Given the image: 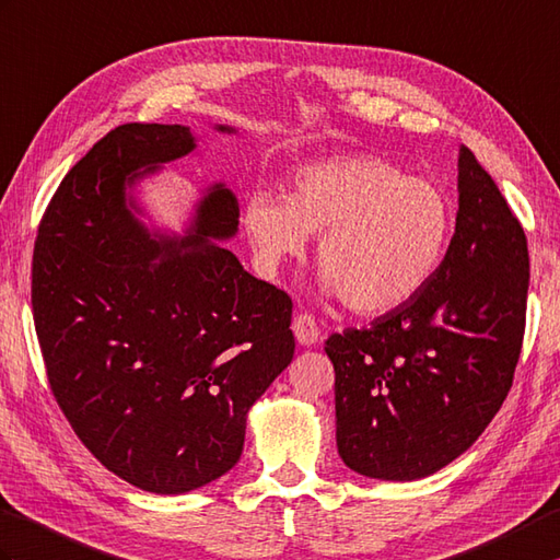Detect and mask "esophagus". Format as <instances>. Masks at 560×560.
<instances>
[{"mask_svg":"<svg viewBox=\"0 0 560 560\" xmlns=\"http://www.w3.org/2000/svg\"><path fill=\"white\" fill-rule=\"evenodd\" d=\"M293 334H295V339L301 346H315L319 341L317 322H315V317L307 315V312H303V315L295 317Z\"/></svg>","mask_w":560,"mask_h":560,"instance_id":"obj_1","label":"esophagus"}]
</instances>
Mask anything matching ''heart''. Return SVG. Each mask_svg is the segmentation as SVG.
Instances as JSON below:
<instances>
[{
    "instance_id": "heart-1",
    "label": "heart",
    "mask_w": 560,
    "mask_h": 560,
    "mask_svg": "<svg viewBox=\"0 0 560 560\" xmlns=\"http://www.w3.org/2000/svg\"><path fill=\"white\" fill-rule=\"evenodd\" d=\"M243 229L257 262L279 269L322 233L317 259L327 291L358 315L408 303L446 262L456 210L434 180L408 176L374 154H348L298 168L285 198L255 190Z\"/></svg>"
}]
</instances>
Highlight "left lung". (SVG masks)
I'll use <instances>...</instances> for the list:
<instances>
[{
    "mask_svg": "<svg viewBox=\"0 0 560 560\" xmlns=\"http://www.w3.org/2000/svg\"><path fill=\"white\" fill-rule=\"evenodd\" d=\"M529 285L527 238L465 145L446 262L368 329L327 339L336 446L365 477L410 482L456 460L513 386Z\"/></svg>",
    "mask_w": 560,
    "mask_h": 560,
    "instance_id": "obj_1",
    "label": "left lung"
}]
</instances>
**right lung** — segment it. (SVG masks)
Returning <instances> with one entry per match:
<instances>
[{"label": "right lung", "instance_id": "obj_1", "mask_svg": "<svg viewBox=\"0 0 560 560\" xmlns=\"http://www.w3.org/2000/svg\"><path fill=\"white\" fill-rule=\"evenodd\" d=\"M192 148L188 126L114 128L63 176L33 250L51 394L109 472L152 493L229 472L250 406L295 350L291 295L212 243L238 229L224 184L200 200L184 238L136 219L126 188Z\"/></svg>", "mask_w": 560, "mask_h": 560}]
</instances>
